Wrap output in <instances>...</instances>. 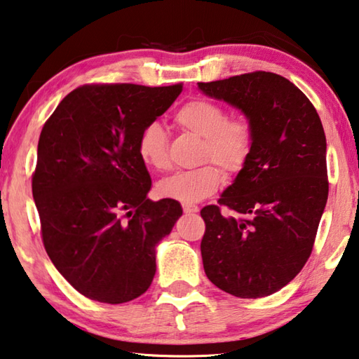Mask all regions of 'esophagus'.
Listing matches in <instances>:
<instances>
[{
    "mask_svg": "<svg viewBox=\"0 0 359 359\" xmlns=\"http://www.w3.org/2000/svg\"><path fill=\"white\" fill-rule=\"evenodd\" d=\"M182 211H184L186 214L198 212V206H195V205H182Z\"/></svg>",
    "mask_w": 359,
    "mask_h": 359,
    "instance_id": "34e87169",
    "label": "esophagus"
}]
</instances>
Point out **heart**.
<instances>
[{"label":"heart","instance_id":"1","mask_svg":"<svg viewBox=\"0 0 359 359\" xmlns=\"http://www.w3.org/2000/svg\"><path fill=\"white\" fill-rule=\"evenodd\" d=\"M175 121L205 139L201 159L219 164L226 173H238L252 151V128L243 118H228L217 103L197 98L187 101L175 114ZM168 136L159 121L147 123L139 134L137 153L145 165L154 170L168 167ZM223 175L215 165H203L195 170L178 172L158 184L161 197L195 205L217 192Z\"/></svg>","mask_w":359,"mask_h":359}]
</instances>
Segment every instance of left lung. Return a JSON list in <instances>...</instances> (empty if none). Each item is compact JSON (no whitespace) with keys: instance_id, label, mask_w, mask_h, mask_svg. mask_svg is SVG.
I'll use <instances>...</instances> for the list:
<instances>
[{"instance_id":"obj_1","label":"left lung","mask_w":359,"mask_h":359,"mask_svg":"<svg viewBox=\"0 0 359 359\" xmlns=\"http://www.w3.org/2000/svg\"><path fill=\"white\" fill-rule=\"evenodd\" d=\"M252 128V151L219 206L201 209L205 273L241 299H259L292 281L305 266L328 198L327 139L319 114L299 87L270 72L198 83Z\"/></svg>"}]
</instances>
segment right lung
I'll return each mask as SVG.
<instances>
[{
	"label": "right lung",
	"instance_id": "obj_1",
	"mask_svg": "<svg viewBox=\"0 0 359 359\" xmlns=\"http://www.w3.org/2000/svg\"><path fill=\"white\" fill-rule=\"evenodd\" d=\"M181 92V84L78 87L40 133L32 197L43 245L59 273L87 299L118 305L151 285L156 247L182 208L147 197L151 178L137 139Z\"/></svg>",
	"mask_w": 359,
	"mask_h": 359
}]
</instances>
